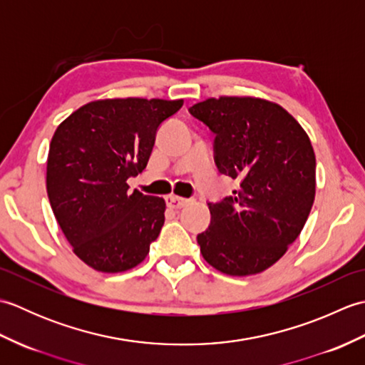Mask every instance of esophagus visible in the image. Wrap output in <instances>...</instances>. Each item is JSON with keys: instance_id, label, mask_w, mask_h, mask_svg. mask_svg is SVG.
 Masks as SVG:
<instances>
[{"instance_id": "1", "label": "esophagus", "mask_w": 365, "mask_h": 365, "mask_svg": "<svg viewBox=\"0 0 365 365\" xmlns=\"http://www.w3.org/2000/svg\"><path fill=\"white\" fill-rule=\"evenodd\" d=\"M188 202H190L188 199H183V197H178V196H173V195L166 197V204H168V207H170V208H175V210H177V208H182V207H185V205H187Z\"/></svg>"}]
</instances>
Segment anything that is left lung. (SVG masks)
<instances>
[{
    "label": "left lung",
    "instance_id": "obj_1",
    "mask_svg": "<svg viewBox=\"0 0 365 365\" xmlns=\"http://www.w3.org/2000/svg\"><path fill=\"white\" fill-rule=\"evenodd\" d=\"M215 135V165L240 183L208 202L212 221L197 235L202 257L229 276L269 268L298 238L315 197L311 139L282 106L254 97L207 98L190 108Z\"/></svg>",
    "mask_w": 365,
    "mask_h": 365
}]
</instances>
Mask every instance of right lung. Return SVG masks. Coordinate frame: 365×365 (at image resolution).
I'll use <instances>...</instances> for the list:
<instances>
[{"instance_id":"right-lung-1","label":"right lung","mask_w":365,"mask_h":365,"mask_svg":"<svg viewBox=\"0 0 365 365\" xmlns=\"http://www.w3.org/2000/svg\"><path fill=\"white\" fill-rule=\"evenodd\" d=\"M182 105L183 100H97L54 131L46 192L67 242L91 268L127 271L158 238L165 200L130 191L127 180L145 169L158 127Z\"/></svg>"}]
</instances>
